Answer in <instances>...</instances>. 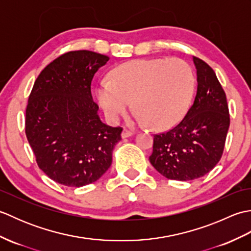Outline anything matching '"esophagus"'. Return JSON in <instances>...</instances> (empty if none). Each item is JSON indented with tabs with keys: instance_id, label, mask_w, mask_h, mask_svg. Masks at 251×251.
Returning a JSON list of instances; mask_svg holds the SVG:
<instances>
[{
	"instance_id": "1",
	"label": "esophagus",
	"mask_w": 251,
	"mask_h": 251,
	"mask_svg": "<svg viewBox=\"0 0 251 251\" xmlns=\"http://www.w3.org/2000/svg\"><path fill=\"white\" fill-rule=\"evenodd\" d=\"M131 136H132V132L129 131V130H126V129L123 130L122 134H121V137L123 138V139H125V138H128V137H131Z\"/></svg>"
}]
</instances>
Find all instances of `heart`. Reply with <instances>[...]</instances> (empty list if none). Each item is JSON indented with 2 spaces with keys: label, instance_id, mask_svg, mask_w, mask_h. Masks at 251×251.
Returning a JSON list of instances; mask_svg holds the SVG:
<instances>
[{
  "label": "heart",
  "instance_id": "obj_1",
  "mask_svg": "<svg viewBox=\"0 0 251 251\" xmlns=\"http://www.w3.org/2000/svg\"><path fill=\"white\" fill-rule=\"evenodd\" d=\"M194 76L190 66L178 58L142 59L123 63L96 88V97L106 119L115 123L131 105L134 121L154 129L172 128L191 102Z\"/></svg>",
  "mask_w": 251,
  "mask_h": 251
}]
</instances>
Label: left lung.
I'll return each instance as SVG.
<instances>
[{
	"mask_svg": "<svg viewBox=\"0 0 251 251\" xmlns=\"http://www.w3.org/2000/svg\"><path fill=\"white\" fill-rule=\"evenodd\" d=\"M197 92L188 113L167 132L154 136L152 166L167 179L201 178L222 156L230 126L226 96L215 71L193 57Z\"/></svg>",
	"mask_w": 251,
	"mask_h": 251,
	"instance_id": "8db88e82",
	"label": "left lung"
}]
</instances>
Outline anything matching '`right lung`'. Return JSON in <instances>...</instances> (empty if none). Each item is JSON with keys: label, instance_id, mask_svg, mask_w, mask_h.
Returning a JSON list of instances; mask_svg holds the SVG:
<instances>
[{"label": "right lung", "instance_id": "right-lung-1", "mask_svg": "<svg viewBox=\"0 0 251 251\" xmlns=\"http://www.w3.org/2000/svg\"><path fill=\"white\" fill-rule=\"evenodd\" d=\"M110 58L90 50L69 51L40 73L25 110V135L36 163L66 186L97 181L112 164L121 127L103 124L94 102L93 77Z\"/></svg>", "mask_w": 251, "mask_h": 251}]
</instances>
